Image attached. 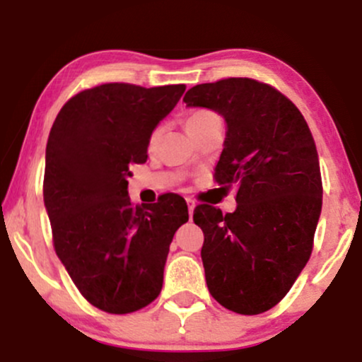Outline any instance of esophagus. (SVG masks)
Masks as SVG:
<instances>
[{
	"label": "esophagus",
	"instance_id": "1",
	"mask_svg": "<svg viewBox=\"0 0 362 362\" xmlns=\"http://www.w3.org/2000/svg\"><path fill=\"white\" fill-rule=\"evenodd\" d=\"M187 206H189V216L190 220H192V214H194V208H196V204H194V201L187 199Z\"/></svg>",
	"mask_w": 362,
	"mask_h": 362
}]
</instances>
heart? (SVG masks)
I'll return each instance as SVG.
<instances>
[{"label":"heart","mask_w":362,"mask_h":362,"mask_svg":"<svg viewBox=\"0 0 362 362\" xmlns=\"http://www.w3.org/2000/svg\"><path fill=\"white\" fill-rule=\"evenodd\" d=\"M213 117H216V115L211 113V111H206V110L194 111V113L187 118L189 132H190V130L196 129V127H199L201 123H204L206 120H209V118H213ZM156 141H158V132H154L153 136H151V139H149V146H151V148H153V146L156 144Z\"/></svg>","instance_id":"b5f03b06"}]
</instances>
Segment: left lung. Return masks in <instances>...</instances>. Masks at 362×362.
<instances>
[{"mask_svg": "<svg viewBox=\"0 0 362 362\" xmlns=\"http://www.w3.org/2000/svg\"><path fill=\"white\" fill-rule=\"evenodd\" d=\"M184 103L223 117L214 177L237 190L233 213L194 209L206 284L223 308L259 315L284 299L313 251L323 187L311 130L291 99L252 78L199 84Z\"/></svg>", "mask_w": 362, "mask_h": 362, "instance_id": "obj_1", "label": "left lung"}]
</instances>
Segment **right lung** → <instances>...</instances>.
<instances>
[{
	"label": "right lung",
	"mask_w": 362,
	"mask_h": 362,
	"mask_svg": "<svg viewBox=\"0 0 362 362\" xmlns=\"http://www.w3.org/2000/svg\"><path fill=\"white\" fill-rule=\"evenodd\" d=\"M185 86L103 84L59 110L46 146L45 206L54 251L75 287L111 315L146 308L160 296L185 201L165 194L134 206L130 166L148 160L149 139Z\"/></svg>",
	"instance_id": "add662e5"
}]
</instances>
